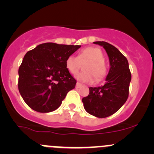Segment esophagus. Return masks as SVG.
I'll return each mask as SVG.
<instances>
[{"mask_svg": "<svg viewBox=\"0 0 154 154\" xmlns=\"http://www.w3.org/2000/svg\"><path fill=\"white\" fill-rule=\"evenodd\" d=\"M81 86H82V84L80 83H77V84H76V88H80Z\"/></svg>", "mask_w": 154, "mask_h": 154, "instance_id": "1", "label": "esophagus"}]
</instances>
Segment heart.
Wrapping results in <instances>:
<instances>
[{
	"instance_id": "b5f03b06",
	"label": "heart",
	"mask_w": 154,
	"mask_h": 154,
	"mask_svg": "<svg viewBox=\"0 0 154 154\" xmlns=\"http://www.w3.org/2000/svg\"><path fill=\"white\" fill-rule=\"evenodd\" d=\"M88 61L85 65V71L79 73L75 76L77 80L83 83H93L96 80H101L106 76V70L103 63V54L101 50L97 48L89 47L83 50L79 54L78 58L69 56L66 60V66L70 73L74 74L79 71L80 63Z\"/></svg>"
}]
</instances>
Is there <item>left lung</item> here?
<instances>
[{
    "label": "left lung",
    "instance_id": "1",
    "mask_svg": "<svg viewBox=\"0 0 154 154\" xmlns=\"http://www.w3.org/2000/svg\"><path fill=\"white\" fill-rule=\"evenodd\" d=\"M106 51L109 60V71L103 86L90 87L89 94L82 101L86 111L97 118H106L116 113L127 101L131 74L127 58L106 42H94Z\"/></svg>",
    "mask_w": 154,
    "mask_h": 154
}]
</instances>
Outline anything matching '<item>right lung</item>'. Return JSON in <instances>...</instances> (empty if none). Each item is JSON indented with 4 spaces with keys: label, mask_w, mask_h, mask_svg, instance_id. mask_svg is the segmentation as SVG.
<instances>
[{
    "label": "right lung",
    "mask_w": 154,
    "mask_h": 154,
    "mask_svg": "<svg viewBox=\"0 0 154 154\" xmlns=\"http://www.w3.org/2000/svg\"><path fill=\"white\" fill-rule=\"evenodd\" d=\"M81 45H38L24 56L18 69V90L25 103L38 112L58 109L77 81L66 66L68 57Z\"/></svg>",
    "instance_id": "1"
}]
</instances>
